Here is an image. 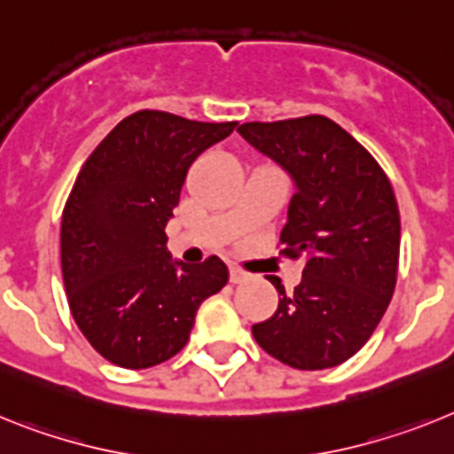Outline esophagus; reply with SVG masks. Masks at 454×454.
I'll use <instances>...</instances> for the list:
<instances>
[{
    "label": "esophagus",
    "mask_w": 454,
    "mask_h": 454,
    "mask_svg": "<svg viewBox=\"0 0 454 454\" xmlns=\"http://www.w3.org/2000/svg\"><path fill=\"white\" fill-rule=\"evenodd\" d=\"M251 274L249 271H244L239 270V267L231 265V283H244V281H249Z\"/></svg>",
    "instance_id": "1"
}]
</instances>
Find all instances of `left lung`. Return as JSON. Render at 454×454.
Masks as SVG:
<instances>
[{"instance_id":"left-lung-1","label":"left lung","mask_w":454,"mask_h":454,"mask_svg":"<svg viewBox=\"0 0 454 454\" xmlns=\"http://www.w3.org/2000/svg\"><path fill=\"white\" fill-rule=\"evenodd\" d=\"M238 132L290 173L294 196L281 254L303 255L301 283L251 326L267 354L297 370L340 365L384 317L397 281L400 212L391 180L364 145L326 116L244 123Z\"/></svg>"}]
</instances>
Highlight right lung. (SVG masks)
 I'll use <instances>...</instances> for the list:
<instances>
[{"label": "right lung", "mask_w": 454, "mask_h": 454, "mask_svg": "<svg viewBox=\"0 0 454 454\" xmlns=\"http://www.w3.org/2000/svg\"><path fill=\"white\" fill-rule=\"evenodd\" d=\"M235 125L144 109L100 141L74 180L61 219L63 286L84 338L114 365L176 356L200 303L228 283L216 255L171 260L164 228L192 161Z\"/></svg>", "instance_id": "add662e5"}]
</instances>
